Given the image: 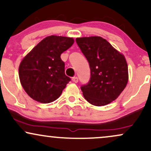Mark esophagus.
Listing matches in <instances>:
<instances>
[{
	"mask_svg": "<svg viewBox=\"0 0 151 151\" xmlns=\"http://www.w3.org/2000/svg\"><path fill=\"white\" fill-rule=\"evenodd\" d=\"M72 80L74 83H77L78 82V78L77 77H72Z\"/></svg>",
	"mask_w": 151,
	"mask_h": 151,
	"instance_id": "34e87169",
	"label": "esophagus"
}]
</instances>
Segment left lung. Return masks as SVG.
<instances>
[{
  "mask_svg": "<svg viewBox=\"0 0 151 151\" xmlns=\"http://www.w3.org/2000/svg\"><path fill=\"white\" fill-rule=\"evenodd\" d=\"M76 42L91 70L89 83L81 87L84 97L96 106L111 103L119 97L129 81L125 57L99 36L77 37Z\"/></svg>",
  "mask_w": 151,
  "mask_h": 151,
  "instance_id": "obj_1",
  "label": "left lung"
}]
</instances>
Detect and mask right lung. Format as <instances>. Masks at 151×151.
Here are the masks:
<instances>
[{
  "label": "right lung",
  "mask_w": 151,
  "mask_h": 151,
  "mask_svg": "<svg viewBox=\"0 0 151 151\" xmlns=\"http://www.w3.org/2000/svg\"><path fill=\"white\" fill-rule=\"evenodd\" d=\"M72 37L50 35L24 57L19 78L25 92L35 101L47 104L60 97L70 81L60 55L74 44Z\"/></svg>",
  "instance_id": "obj_1"
}]
</instances>
